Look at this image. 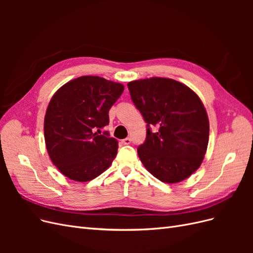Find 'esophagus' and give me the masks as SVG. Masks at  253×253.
Wrapping results in <instances>:
<instances>
[{"label": "esophagus", "instance_id": "1", "mask_svg": "<svg viewBox=\"0 0 253 253\" xmlns=\"http://www.w3.org/2000/svg\"><path fill=\"white\" fill-rule=\"evenodd\" d=\"M131 141H132V139H131V138H125V139H122V140H121V142L124 143V144H126V145H127V144L131 143Z\"/></svg>", "mask_w": 253, "mask_h": 253}]
</instances>
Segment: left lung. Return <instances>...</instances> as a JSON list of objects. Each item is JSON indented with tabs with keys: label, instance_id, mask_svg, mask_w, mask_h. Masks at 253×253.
Here are the masks:
<instances>
[{
	"label": "left lung",
	"instance_id": "left-lung-1",
	"mask_svg": "<svg viewBox=\"0 0 253 253\" xmlns=\"http://www.w3.org/2000/svg\"><path fill=\"white\" fill-rule=\"evenodd\" d=\"M132 101L147 124V138L137 149L143 166L167 183L192 175L206 154L209 119L194 91L169 78L127 83Z\"/></svg>",
	"mask_w": 253,
	"mask_h": 253
}]
</instances>
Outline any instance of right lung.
Instances as JSON below:
<instances>
[{
  "label": "right lung",
  "mask_w": 253,
  "mask_h": 253,
  "mask_svg": "<svg viewBox=\"0 0 253 253\" xmlns=\"http://www.w3.org/2000/svg\"><path fill=\"white\" fill-rule=\"evenodd\" d=\"M125 87L98 76L67 82L52 96L44 118V138L52 164L66 177L89 181L117 155L118 142L101 128Z\"/></svg>",
  "instance_id": "1"
}]
</instances>
